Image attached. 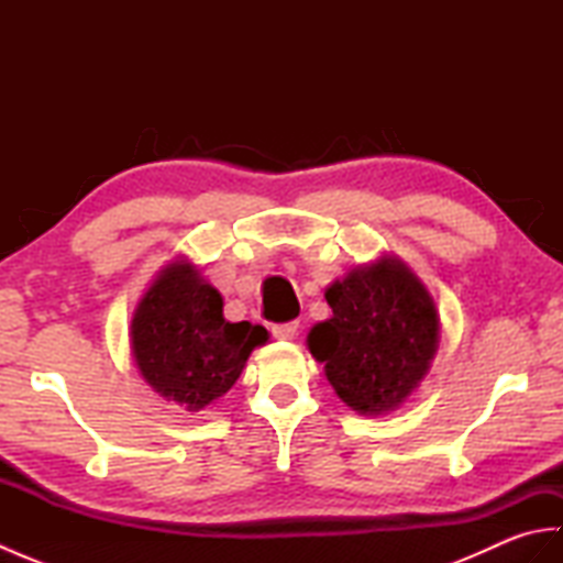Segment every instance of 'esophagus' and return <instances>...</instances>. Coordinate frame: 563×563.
Segmentation results:
<instances>
[{"label": "esophagus", "instance_id": "34e87169", "mask_svg": "<svg viewBox=\"0 0 563 563\" xmlns=\"http://www.w3.org/2000/svg\"><path fill=\"white\" fill-rule=\"evenodd\" d=\"M297 331H300V324L297 321H288V324H273L271 333L278 341H292L297 336Z\"/></svg>", "mask_w": 563, "mask_h": 563}]
</instances>
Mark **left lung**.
Listing matches in <instances>:
<instances>
[{"mask_svg": "<svg viewBox=\"0 0 563 563\" xmlns=\"http://www.w3.org/2000/svg\"><path fill=\"white\" fill-rule=\"evenodd\" d=\"M331 319L307 333V349L324 363L339 399L363 416H382L421 387L440 345V314L421 278L397 256L333 280Z\"/></svg>", "mask_w": 563, "mask_h": 563, "instance_id": "left-lung-1", "label": "left lung"}]
</instances>
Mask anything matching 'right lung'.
Returning <instances> with one entry per match:
<instances>
[{
	"instance_id": "right-lung-1",
	"label": "right lung",
	"mask_w": 563,
	"mask_h": 563,
	"mask_svg": "<svg viewBox=\"0 0 563 563\" xmlns=\"http://www.w3.org/2000/svg\"><path fill=\"white\" fill-rule=\"evenodd\" d=\"M224 300L188 258L157 273L130 321V351L147 385L186 411H202L234 387L268 331L227 321Z\"/></svg>"
}]
</instances>
